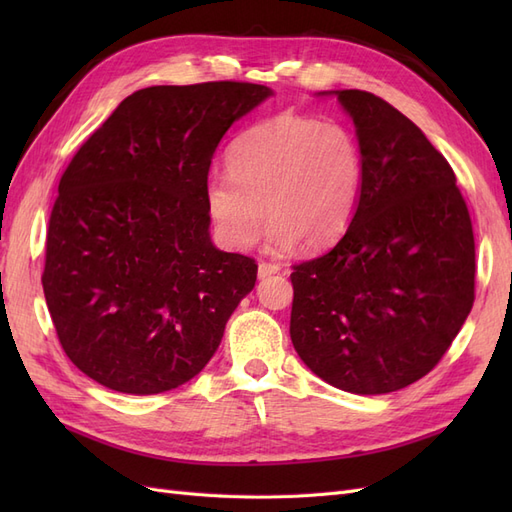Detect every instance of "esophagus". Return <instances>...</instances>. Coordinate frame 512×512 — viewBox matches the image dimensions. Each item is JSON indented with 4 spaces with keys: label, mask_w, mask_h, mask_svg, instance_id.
Returning a JSON list of instances; mask_svg holds the SVG:
<instances>
[{
    "label": "esophagus",
    "mask_w": 512,
    "mask_h": 512,
    "mask_svg": "<svg viewBox=\"0 0 512 512\" xmlns=\"http://www.w3.org/2000/svg\"><path fill=\"white\" fill-rule=\"evenodd\" d=\"M277 271H280V267L273 265V262H260V265H258V277H260V280H265V277L275 275Z\"/></svg>",
    "instance_id": "1"
}]
</instances>
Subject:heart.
Instances as JSON below:
<instances>
[{
    "label": "heart",
    "instance_id": "obj_1",
    "mask_svg": "<svg viewBox=\"0 0 512 512\" xmlns=\"http://www.w3.org/2000/svg\"><path fill=\"white\" fill-rule=\"evenodd\" d=\"M228 173L211 175L205 200L220 239L247 250L267 228L275 254L322 250L348 230L363 188V149L342 121L275 115L228 147ZM266 209L262 210L261 207Z\"/></svg>",
    "mask_w": 512,
    "mask_h": 512
}]
</instances>
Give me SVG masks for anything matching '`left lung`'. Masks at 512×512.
Masks as SVG:
<instances>
[{
    "label": "left lung",
    "instance_id": "8db88e82",
    "mask_svg": "<svg viewBox=\"0 0 512 512\" xmlns=\"http://www.w3.org/2000/svg\"><path fill=\"white\" fill-rule=\"evenodd\" d=\"M335 96L363 149L346 235L297 265L290 339L335 389L384 395L438 365L474 303V235L453 168L423 130L361 89Z\"/></svg>",
    "mask_w": 512,
    "mask_h": 512
}]
</instances>
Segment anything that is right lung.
Masks as SVG:
<instances>
[{
	"label": "right lung",
	"mask_w": 512,
	"mask_h": 512,
	"mask_svg": "<svg viewBox=\"0 0 512 512\" xmlns=\"http://www.w3.org/2000/svg\"><path fill=\"white\" fill-rule=\"evenodd\" d=\"M273 89H138L59 181L42 288L61 348L85 376L156 395L198 376L258 265L211 241L205 188L230 126Z\"/></svg>",
	"instance_id": "add662e5"
}]
</instances>
